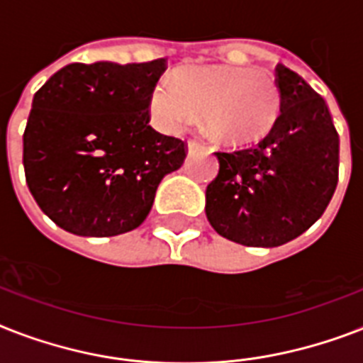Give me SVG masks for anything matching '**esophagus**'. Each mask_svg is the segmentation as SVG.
Wrapping results in <instances>:
<instances>
[{
  "label": "esophagus",
  "mask_w": 363,
  "mask_h": 363,
  "mask_svg": "<svg viewBox=\"0 0 363 363\" xmlns=\"http://www.w3.org/2000/svg\"><path fill=\"white\" fill-rule=\"evenodd\" d=\"M196 150H205V145L198 141H188V152H196Z\"/></svg>",
  "instance_id": "esophagus-1"
}]
</instances>
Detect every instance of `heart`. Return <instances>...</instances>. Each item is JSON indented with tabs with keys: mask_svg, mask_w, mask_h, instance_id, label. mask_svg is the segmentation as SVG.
I'll list each match as a JSON object with an SVG mask.
<instances>
[{
	"mask_svg": "<svg viewBox=\"0 0 363 363\" xmlns=\"http://www.w3.org/2000/svg\"><path fill=\"white\" fill-rule=\"evenodd\" d=\"M281 113V90L271 75L238 65H199L162 79L150 94V116L160 130L179 133L198 115L224 147L262 141Z\"/></svg>",
	"mask_w": 363,
	"mask_h": 363,
	"instance_id": "obj_1",
	"label": "heart"
}]
</instances>
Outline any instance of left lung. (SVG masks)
<instances>
[{
	"label": "left lung",
	"instance_id": "8db88e82",
	"mask_svg": "<svg viewBox=\"0 0 363 363\" xmlns=\"http://www.w3.org/2000/svg\"><path fill=\"white\" fill-rule=\"evenodd\" d=\"M281 115L256 145L216 152L220 169L205 213L222 238L245 247H281L326 211L339 179V135L320 94L277 65Z\"/></svg>",
	"mask_w": 363,
	"mask_h": 363
}]
</instances>
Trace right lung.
Wrapping results in <instances>:
<instances>
[{
	"mask_svg": "<svg viewBox=\"0 0 363 363\" xmlns=\"http://www.w3.org/2000/svg\"><path fill=\"white\" fill-rule=\"evenodd\" d=\"M164 58L69 64L33 96L24 130L31 196L65 232L113 238L141 226L186 143L152 130L150 94Z\"/></svg>",
	"mask_w": 363,
	"mask_h": 363,
	"instance_id": "add662e5",
	"label": "right lung"
}]
</instances>
